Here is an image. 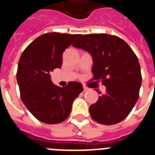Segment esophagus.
<instances>
[{
  "label": "esophagus",
  "mask_w": 155,
  "mask_h": 155,
  "mask_svg": "<svg viewBox=\"0 0 155 155\" xmlns=\"http://www.w3.org/2000/svg\"><path fill=\"white\" fill-rule=\"evenodd\" d=\"M83 88H84V91H85V92H87V91H89V88L88 87H86V86H85V85H84Z\"/></svg>",
  "instance_id": "1"
}]
</instances>
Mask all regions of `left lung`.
Returning <instances> with one entry per match:
<instances>
[{"label":"left lung","instance_id":"left-lung-1","mask_svg":"<svg viewBox=\"0 0 155 155\" xmlns=\"http://www.w3.org/2000/svg\"><path fill=\"white\" fill-rule=\"evenodd\" d=\"M74 47L89 52L93 58V80L106 87L96 103L90 106L94 121L103 125L122 122L138 101L142 84L138 59L125 41L106 33L81 36Z\"/></svg>","mask_w":155,"mask_h":155}]
</instances>
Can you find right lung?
<instances>
[{
	"mask_svg": "<svg viewBox=\"0 0 155 155\" xmlns=\"http://www.w3.org/2000/svg\"><path fill=\"white\" fill-rule=\"evenodd\" d=\"M80 34L45 33L28 45L20 58L17 72L21 97L29 112L46 124L65 121L72 104L83 90L80 82L70 81L59 87L51 81L49 73L60 69L62 54Z\"/></svg>",
	"mask_w": 155,
	"mask_h": 155,
	"instance_id": "add662e5",
	"label": "right lung"
}]
</instances>
